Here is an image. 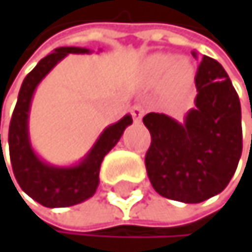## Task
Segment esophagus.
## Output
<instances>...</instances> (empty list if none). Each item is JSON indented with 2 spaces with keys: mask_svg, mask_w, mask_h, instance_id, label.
Segmentation results:
<instances>
[{
  "mask_svg": "<svg viewBox=\"0 0 252 252\" xmlns=\"http://www.w3.org/2000/svg\"><path fill=\"white\" fill-rule=\"evenodd\" d=\"M143 113H145V109L142 107V105L136 104V105H133V107H131V116H133V121L134 122H140Z\"/></svg>",
  "mask_w": 252,
  "mask_h": 252,
  "instance_id": "esophagus-1",
  "label": "esophagus"
}]
</instances>
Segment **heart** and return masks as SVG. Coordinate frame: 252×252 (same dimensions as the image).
I'll list each match as a JSON object with an SVG mask.
<instances>
[{"mask_svg":"<svg viewBox=\"0 0 252 252\" xmlns=\"http://www.w3.org/2000/svg\"><path fill=\"white\" fill-rule=\"evenodd\" d=\"M148 71L151 78L164 80L166 84L175 92L185 91L188 86L193 81V67L192 64L171 54H157L148 63Z\"/></svg>","mask_w":252,"mask_h":252,"instance_id":"b5f03b06","label":"heart"}]
</instances>
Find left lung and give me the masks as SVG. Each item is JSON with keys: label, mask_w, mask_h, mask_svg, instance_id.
<instances>
[{"label": "left lung", "mask_w": 252, "mask_h": 252, "mask_svg": "<svg viewBox=\"0 0 252 252\" xmlns=\"http://www.w3.org/2000/svg\"><path fill=\"white\" fill-rule=\"evenodd\" d=\"M195 84V107L183 124L163 113L143 116L151 133L145 166L153 188L164 198L190 204L224 190L242 156L240 101L228 74L204 56Z\"/></svg>", "instance_id": "8db88e82"}]
</instances>
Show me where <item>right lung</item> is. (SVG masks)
<instances>
[{
  "mask_svg": "<svg viewBox=\"0 0 252 252\" xmlns=\"http://www.w3.org/2000/svg\"><path fill=\"white\" fill-rule=\"evenodd\" d=\"M86 53H91V50L78 46H62L43 57L34 69L24 78L10 127H8V151H10V163L18 185L28 196L50 209L80 204L96 192L99 185V168L104 156L115 147L124 130L133 122L130 115H125L116 124L109 125L101 133L88 156L74 166H53L36 156L28 137V113H30L32 98L37 84L67 54Z\"/></svg>",
  "mask_w": 252,
  "mask_h": 252,
  "instance_id": "add662e5",
  "label": "right lung"
}]
</instances>
